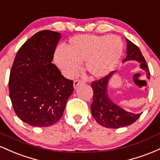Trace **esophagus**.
I'll list each match as a JSON object with an SVG mask.
<instances>
[{"label":"esophagus","instance_id":"1","mask_svg":"<svg viewBox=\"0 0 160 160\" xmlns=\"http://www.w3.org/2000/svg\"><path fill=\"white\" fill-rule=\"evenodd\" d=\"M81 83H82V81H81L80 80H74V89H76V88L78 87V86L80 85V84H81Z\"/></svg>","mask_w":160,"mask_h":160}]
</instances>
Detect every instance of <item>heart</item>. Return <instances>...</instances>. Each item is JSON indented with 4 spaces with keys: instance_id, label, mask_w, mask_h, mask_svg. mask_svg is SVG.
Masks as SVG:
<instances>
[{
    "instance_id": "obj_1",
    "label": "heart",
    "mask_w": 160,
    "mask_h": 160,
    "mask_svg": "<svg viewBox=\"0 0 160 160\" xmlns=\"http://www.w3.org/2000/svg\"><path fill=\"white\" fill-rule=\"evenodd\" d=\"M123 49L122 40L115 35L81 34L73 37L67 49L58 47L54 62L66 78H72L85 61L87 73L94 78L107 76L120 60Z\"/></svg>"
}]
</instances>
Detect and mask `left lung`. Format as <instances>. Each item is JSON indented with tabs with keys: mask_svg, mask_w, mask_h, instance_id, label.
I'll return each mask as SVG.
<instances>
[{
	"mask_svg": "<svg viewBox=\"0 0 160 160\" xmlns=\"http://www.w3.org/2000/svg\"><path fill=\"white\" fill-rule=\"evenodd\" d=\"M126 57L124 62L135 60L140 62V68L146 72L147 78L150 79V71L141 50L132 42L126 39ZM116 72L111 74L91 83L93 91V100L91 104L92 115L96 122L106 128H118L129 126L140 117L141 113L127 112L113 102L108 94V84L110 78Z\"/></svg>",
	"mask_w": 160,
	"mask_h": 160,
	"instance_id": "1",
	"label": "left lung"
}]
</instances>
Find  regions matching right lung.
<instances>
[{
	"instance_id": "obj_1",
	"label": "right lung",
	"mask_w": 160,
	"mask_h": 160,
	"mask_svg": "<svg viewBox=\"0 0 160 160\" xmlns=\"http://www.w3.org/2000/svg\"><path fill=\"white\" fill-rule=\"evenodd\" d=\"M61 34L36 33L18 50L9 79L10 98L16 115L25 123L47 127L62 117L73 81L52 63Z\"/></svg>"
}]
</instances>
